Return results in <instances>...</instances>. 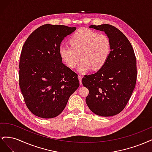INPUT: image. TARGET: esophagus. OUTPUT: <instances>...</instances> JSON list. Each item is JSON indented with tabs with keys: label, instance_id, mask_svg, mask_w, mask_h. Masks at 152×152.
Listing matches in <instances>:
<instances>
[{
	"label": "esophagus",
	"instance_id": "1",
	"mask_svg": "<svg viewBox=\"0 0 152 152\" xmlns=\"http://www.w3.org/2000/svg\"><path fill=\"white\" fill-rule=\"evenodd\" d=\"M78 78H79V82H80V84L82 85V77L81 75H79V77H78Z\"/></svg>",
	"mask_w": 152,
	"mask_h": 152
}]
</instances>
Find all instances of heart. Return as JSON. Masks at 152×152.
<instances>
[{"instance_id":"obj_1","label":"heart","mask_w":152,"mask_h":152,"mask_svg":"<svg viewBox=\"0 0 152 152\" xmlns=\"http://www.w3.org/2000/svg\"><path fill=\"white\" fill-rule=\"evenodd\" d=\"M69 42L70 46L62 45L59 47V55L70 68H74L80 58L79 71L82 73L91 68L94 70L102 68L111 53V41L108 37L88 29L77 31L71 36Z\"/></svg>"}]
</instances>
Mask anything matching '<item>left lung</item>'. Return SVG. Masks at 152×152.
<instances>
[{
	"label": "left lung",
	"instance_id": "left-lung-1",
	"mask_svg": "<svg viewBox=\"0 0 152 152\" xmlns=\"http://www.w3.org/2000/svg\"><path fill=\"white\" fill-rule=\"evenodd\" d=\"M89 28L104 31L111 41V53L102 68L82 78V84L89 89L86 102L98 115L113 116L126 107L135 87V54L129 40L116 27L103 24Z\"/></svg>",
	"mask_w": 152,
	"mask_h": 152
}]
</instances>
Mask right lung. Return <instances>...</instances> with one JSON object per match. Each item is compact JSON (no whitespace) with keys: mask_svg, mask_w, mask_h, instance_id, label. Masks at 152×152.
I'll list each match as a JSON object with an SVG mask.
<instances>
[{"mask_svg":"<svg viewBox=\"0 0 152 152\" xmlns=\"http://www.w3.org/2000/svg\"><path fill=\"white\" fill-rule=\"evenodd\" d=\"M75 30L44 25L32 32L22 48L19 85L27 108L39 117L59 115L79 87L78 75L62 63L59 53L63 39Z\"/></svg>","mask_w":152,"mask_h":152,"instance_id":"right-lung-1","label":"right lung"}]
</instances>
